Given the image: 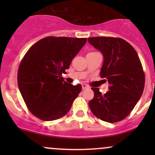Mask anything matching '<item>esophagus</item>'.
Returning <instances> with one entry per match:
<instances>
[{
	"label": "esophagus",
	"instance_id": "1",
	"mask_svg": "<svg viewBox=\"0 0 155 155\" xmlns=\"http://www.w3.org/2000/svg\"><path fill=\"white\" fill-rule=\"evenodd\" d=\"M81 86H82V89H83V90H84V89H87V88L89 87L87 85L85 84H81Z\"/></svg>",
	"mask_w": 155,
	"mask_h": 155
}]
</instances>
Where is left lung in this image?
<instances>
[{
	"mask_svg": "<svg viewBox=\"0 0 155 155\" xmlns=\"http://www.w3.org/2000/svg\"><path fill=\"white\" fill-rule=\"evenodd\" d=\"M88 41L104 55L100 75L109 84L105 94L92 87L94 97L89 102L95 117L114 123L129 115L143 93L145 76L139 57L124 39L92 37Z\"/></svg>",
	"mask_w": 155,
	"mask_h": 155,
	"instance_id": "left-lung-1",
	"label": "left lung"
}]
</instances>
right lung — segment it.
<instances>
[{
    "label": "right lung",
    "mask_w": 155,
    "mask_h": 155,
    "mask_svg": "<svg viewBox=\"0 0 155 155\" xmlns=\"http://www.w3.org/2000/svg\"><path fill=\"white\" fill-rule=\"evenodd\" d=\"M87 42L86 38L49 36L28 49L19 65V90L30 111L40 120L52 121L69 111L81 85L67 83L62 74Z\"/></svg>",
    "instance_id": "1"
}]
</instances>
